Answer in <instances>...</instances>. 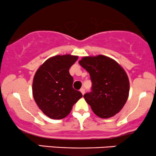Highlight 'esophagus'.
Masks as SVG:
<instances>
[{"instance_id":"esophagus-1","label":"esophagus","mask_w":156,"mask_h":156,"mask_svg":"<svg viewBox=\"0 0 156 156\" xmlns=\"http://www.w3.org/2000/svg\"><path fill=\"white\" fill-rule=\"evenodd\" d=\"M80 92L82 93V94H84V93H85V89H84V88H81L80 89Z\"/></svg>"}]
</instances>
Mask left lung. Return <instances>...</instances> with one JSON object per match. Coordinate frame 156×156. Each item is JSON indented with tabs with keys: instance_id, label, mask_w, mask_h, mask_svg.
Here are the masks:
<instances>
[{
	"instance_id": "obj_1",
	"label": "left lung",
	"mask_w": 156,
	"mask_h": 156,
	"mask_svg": "<svg viewBox=\"0 0 156 156\" xmlns=\"http://www.w3.org/2000/svg\"><path fill=\"white\" fill-rule=\"evenodd\" d=\"M79 64L90 76L91 92L83 97L94 114L101 118L117 114L129 94V80L124 69L115 61L103 55L83 57Z\"/></svg>"
}]
</instances>
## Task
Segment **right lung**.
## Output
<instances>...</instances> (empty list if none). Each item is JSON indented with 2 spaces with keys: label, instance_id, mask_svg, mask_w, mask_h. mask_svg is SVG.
Segmentation results:
<instances>
[{
  "label": "right lung",
  "instance_id": "add662e5",
  "mask_svg": "<svg viewBox=\"0 0 156 156\" xmlns=\"http://www.w3.org/2000/svg\"><path fill=\"white\" fill-rule=\"evenodd\" d=\"M77 59L76 55H55L44 62L36 73L32 88L34 98L42 112L51 119L67 117L83 96L73 89V78L69 73Z\"/></svg>",
  "mask_w": 156,
  "mask_h": 156
}]
</instances>
